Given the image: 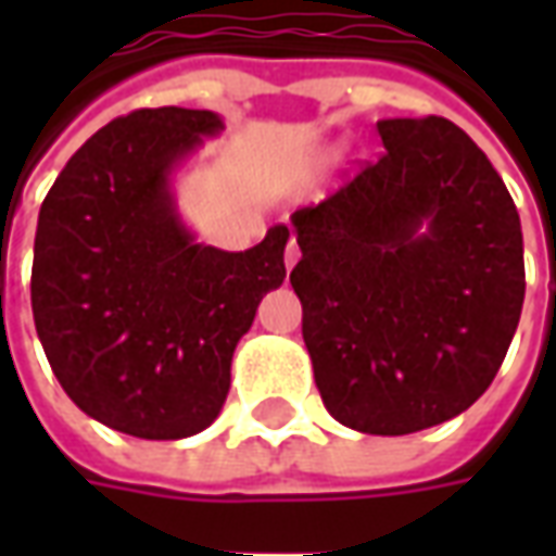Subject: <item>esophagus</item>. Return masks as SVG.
<instances>
[{"instance_id": "1", "label": "esophagus", "mask_w": 556, "mask_h": 556, "mask_svg": "<svg viewBox=\"0 0 556 556\" xmlns=\"http://www.w3.org/2000/svg\"><path fill=\"white\" fill-rule=\"evenodd\" d=\"M301 258V250H298V241L294 238H289V243H286V267H294V262Z\"/></svg>"}]
</instances>
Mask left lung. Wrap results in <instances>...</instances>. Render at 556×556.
<instances>
[{
    "label": "left lung",
    "instance_id": "1",
    "mask_svg": "<svg viewBox=\"0 0 556 556\" xmlns=\"http://www.w3.org/2000/svg\"><path fill=\"white\" fill-rule=\"evenodd\" d=\"M384 151L291 214V289L315 387L363 434H410L477 402L525 303L521 219L503 178L446 118L378 122Z\"/></svg>",
    "mask_w": 556,
    "mask_h": 556
}]
</instances>
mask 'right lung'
<instances>
[{"label":"right lung","instance_id":"obj_1","mask_svg":"<svg viewBox=\"0 0 556 556\" xmlns=\"http://www.w3.org/2000/svg\"><path fill=\"white\" fill-rule=\"evenodd\" d=\"M211 110H137L67 160L43 199L31 315L59 384L79 410L146 441H178L217 419L231 354L286 279L289 226L243 253L199 243L169 178Z\"/></svg>","mask_w":556,"mask_h":556}]
</instances>
